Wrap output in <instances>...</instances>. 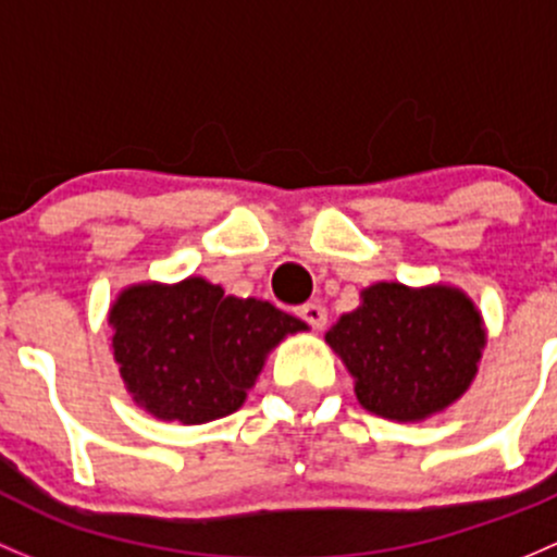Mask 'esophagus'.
<instances>
[{"mask_svg":"<svg viewBox=\"0 0 557 557\" xmlns=\"http://www.w3.org/2000/svg\"><path fill=\"white\" fill-rule=\"evenodd\" d=\"M297 317H300L306 324H311L313 330H321L326 324V311L319 302H306V306L297 308Z\"/></svg>","mask_w":557,"mask_h":557,"instance_id":"1","label":"esophagus"}]
</instances>
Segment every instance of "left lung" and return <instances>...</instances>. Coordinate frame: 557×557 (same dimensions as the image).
Listing matches in <instances>:
<instances>
[{
	"label": "left lung",
	"instance_id": "8db88e82",
	"mask_svg": "<svg viewBox=\"0 0 557 557\" xmlns=\"http://www.w3.org/2000/svg\"><path fill=\"white\" fill-rule=\"evenodd\" d=\"M330 346L357 377L367 410L418 421L456 403L478 372L485 332L472 300L458 289L375 284L362 306L330 332Z\"/></svg>",
	"mask_w": 557,
	"mask_h": 557
}]
</instances>
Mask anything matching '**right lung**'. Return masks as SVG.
<instances>
[{"label":"right lung","instance_id":"right-lung-1","mask_svg":"<svg viewBox=\"0 0 557 557\" xmlns=\"http://www.w3.org/2000/svg\"><path fill=\"white\" fill-rule=\"evenodd\" d=\"M120 375L163 421L206 423L244 405L268 351L300 319L265 300H238L203 278L131 286L109 313Z\"/></svg>","mask_w":557,"mask_h":557}]
</instances>
